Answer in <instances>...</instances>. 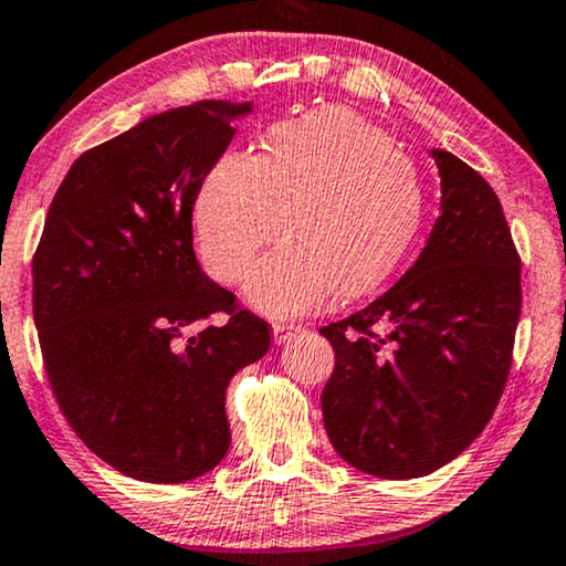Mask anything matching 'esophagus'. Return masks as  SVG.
Instances as JSON below:
<instances>
[{"label": "esophagus", "instance_id": "1", "mask_svg": "<svg viewBox=\"0 0 566 566\" xmlns=\"http://www.w3.org/2000/svg\"><path fill=\"white\" fill-rule=\"evenodd\" d=\"M297 334H300V326H295V324H274V328H271V336H274L276 347L290 345Z\"/></svg>", "mask_w": 566, "mask_h": 566}]
</instances>
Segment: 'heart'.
<instances>
[{
	"label": "heart",
	"mask_w": 566,
	"mask_h": 566,
	"mask_svg": "<svg viewBox=\"0 0 566 566\" xmlns=\"http://www.w3.org/2000/svg\"><path fill=\"white\" fill-rule=\"evenodd\" d=\"M192 217L203 259L224 282L245 276L290 232L245 282L255 311L290 318L321 311L336 292L381 287L418 234L423 185L381 127L347 106H324L271 125L255 156H219Z\"/></svg>",
	"instance_id": "1"
}]
</instances>
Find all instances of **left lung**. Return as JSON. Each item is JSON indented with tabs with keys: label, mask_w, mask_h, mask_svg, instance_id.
Returning <instances> with one entry per match:
<instances>
[{
	"label": "left lung",
	"mask_w": 566,
	"mask_h": 566,
	"mask_svg": "<svg viewBox=\"0 0 566 566\" xmlns=\"http://www.w3.org/2000/svg\"><path fill=\"white\" fill-rule=\"evenodd\" d=\"M439 219L391 290L321 328L336 366L321 395L328 441L363 473H433L473 443L510 376L520 255L496 192L454 154L431 148Z\"/></svg>",
	"instance_id": "1"
}]
</instances>
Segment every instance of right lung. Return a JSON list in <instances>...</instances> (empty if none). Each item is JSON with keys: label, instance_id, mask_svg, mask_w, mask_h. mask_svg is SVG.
I'll list each match as a JSON object with an SVG mask.
<instances>
[{"label": "right lung", "instance_id": "obj_1", "mask_svg": "<svg viewBox=\"0 0 566 566\" xmlns=\"http://www.w3.org/2000/svg\"><path fill=\"white\" fill-rule=\"evenodd\" d=\"M253 102L151 114L85 151L49 206L33 259V318L64 418L85 447L146 483H185L230 449L224 395L271 328L200 269V180ZM227 312L217 327H198Z\"/></svg>", "mask_w": 566, "mask_h": 566}]
</instances>
